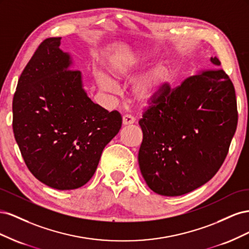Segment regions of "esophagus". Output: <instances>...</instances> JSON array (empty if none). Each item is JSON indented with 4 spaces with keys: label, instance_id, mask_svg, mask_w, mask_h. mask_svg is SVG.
<instances>
[{
    "label": "esophagus",
    "instance_id": "obj_1",
    "mask_svg": "<svg viewBox=\"0 0 249 249\" xmlns=\"http://www.w3.org/2000/svg\"><path fill=\"white\" fill-rule=\"evenodd\" d=\"M135 123V118L131 115H124L123 117V125H129Z\"/></svg>",
    "mask_w": 249,
    "mask_h": 249
}]
</instances>
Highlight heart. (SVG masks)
<instances>
[{"mask_svg": "<svg viewBox=\"0 0 249 249\" xmlns=\"http://www.w3.org/2000/svg\"><path fill=\"white\" fill-rule=\"evenodd\" d=\"M148 60L147 53L133 54L130 56L119 57L110 66V72L113 79L117 82H125L136 78L143 65ZM175 73V65L170 61H162L152 70L139 78L132 87L131 96L133 102L139 106H149L156 102L164 88L171 81ZM97 86L103 91L115 94L118 92V85L105 72L96 74Z\"/></svg>", "mask_w": 249, "mask_h": 249, "instance_id": "1", "label": "heart"}]
</instances>
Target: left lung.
Instances as JSON below:
<instances>
[{"label":"left lung","instance_id":"1","mask_svg":"<svg viewBox=\"0 0 249 249\" xmlns=\"http://www.w3.org/2000/svg\"><path fill=\"white\" fill-rule=\"evenodd\" d=\"M154 104L139 120V168L154 192L179 196L209 182L227 157L238 124L235 88L222 70H210L166 85Z\"/></svg>","mask_w":249,"mask_h":249}]
</instances>
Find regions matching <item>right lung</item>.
Segmentation results:
<instances>
[{"label": "right lung", "mask_w": 249, "mask_h": 249, "mask_svg": "<svg viewBox=\"0 0 249 249\" xmlns=\"http://www.w3.org/2000/svg\"><path fill=\"white\" fill-rule=\"evenodd\" d=\"M61 37L41 42L13 96V133L29 170L57 190H72L92 178L103 150L122 127L87 96L73 59L60 49Z\"/></svg>", "instance_id": "1"}]
</instances>
